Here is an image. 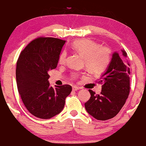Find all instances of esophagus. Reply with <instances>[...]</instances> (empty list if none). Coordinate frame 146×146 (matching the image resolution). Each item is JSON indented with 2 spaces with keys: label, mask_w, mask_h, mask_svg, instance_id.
Segmentation results:
<instances>
[{
  "label": "esophagus",
  "mask_w": 146,
  "mask_h": 146,
  "mask_svg": "<svg viewBox=\"0 0 146 146\" xmlns=\"http://www.w3.org/2000/svg\"><path fill=\"white\" fill-rule=\"evenodd\" d=\"M80 87L79 86H73V88H72V89H73V90H78L79 89H80Z\"/></svg>",
  "instance_id": "1"
}]
</instances>
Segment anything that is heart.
I'll list each match as a JSON object with an SVG mask.
<instances>
[{"label": "heart", "mask_w": 146, "mask_h": 146, "mask_svg": "<svg viewBox=\"0 0 146 146\" xmlns=\"http://www.w3.org/2000/svg\"><path fill=\"white\" fill-rule=\"evenodd\" d=\"M75 51L84 57L85 65L92 73H102L108 68L112 60V51L106 46H101L96 42L89 39H80L75 40L71 44ZM67 58V52L63 50L60 53L58 62L64 64ZM71 78L75 80L78 74L73 73Z\"/></svg>", "instance_id": "b5f03b06"}]
</instances>
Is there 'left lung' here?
<instances>
[{
	"instance_id": "left-lung-1",
	"label": "left lung",
	"mask_w": 146,
	"mask_h": 146,
	"mask_svg": "<svg viewBox=\"0 0 146 146\" xmlns=\"http://www.w3.org/2000/svg\"><path fill=\"white\" fill-rule=\"evenodd\" d=\"M121 54H113L108 69L102 75L98 83L102 84L100 94L91 95L85 103V108L98 120L105 121L115 117L125 104L130 93V64L125 60L127 53L121 50Z\"/></svg>"
}]
</instances>
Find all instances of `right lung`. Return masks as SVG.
I'll use <instances>...</instances> for the list:
<instances>
[{"label": "right lung", "instance_id": "1", "mask_svg": "<svg viewBox=\"0 0 146 146\" xmlns=\"http://www.w3.org/2000/svg\"><path fill=\"white\" fill-rule=\"evenodd\" d=\"M65 40L38 37L21 51L16 64V83L25 106L33 116L50 119L63 109L70 85L53 88L48 71L57 67Z\"/></svg>", "mask_w": 146, "mask_h": 146}]
</instances>
